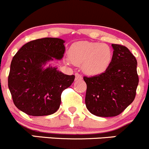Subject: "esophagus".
<instances>
[{"label": "esophagus", "mask_w": 149, "mask_h": 149, "mask_svg": "<svg viewBox=\"0 0 149 149\" xmlns=\"http://www.w3.org/2000/svg\"><path fill=\"white\" fill-rule=\"evenodd\" d=\"M75 76H76V81H78V80H81L83 79L82 76L78 73H76V74H75Z\"/></svg>", "instance_id": "esophagus-1"}]
</instances>
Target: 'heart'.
Returning a JSON list of instances; mask_svg holds the SVG:
<instances>
[{"label": "heart", "instance_id": "b5f03b06", "mask_svg": "<svg viewBox=\"0 0 149 149\" xmlns=\"http://www.w3.org/2000/svg\"><path fill=\"white\" fill-rule=\"evenodd\" d=\"M70 58L88 74H98L104 71L111 61L112 52L110 47L99 43L79 41L70 48Z\"/></svg>", "mask_w": 149, "mask_h": 149}]
</instances>
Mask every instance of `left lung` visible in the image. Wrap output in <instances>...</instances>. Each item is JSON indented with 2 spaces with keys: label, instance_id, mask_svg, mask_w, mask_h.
<instances>
[{
  "label": "left lung",
  "instance_id": "obj_1",
  "mask_svg": "<svg viewBox=\"0 0 149 149\" xmlns=\"http://www.w3.org/2000/svg\"><path fill=\"white\" fill-rule=\"evenodd\" d=\"M111 46L113 54L106 70L91 77L84 76L87 85L86 108L97 116L121 113L134 101L139 84L135 56L123 45Z\"/></svg>",
  "mask_w": 149,
  "mask_h": 149
}]
</instances>
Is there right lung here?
Segmentation results:
<instances>
[{"label": "right lung", "mask_w": 149, "mask_h": 149, "mask_svg": "<svg viewBox=\"0 0 149 149\" xmlns=\"http://www.w3.org/2000/svg\"><path fill=\"white\" fill-rule=\"evenodd\" d=\"M63 43V40L57 38L36 39L23 45L13 56L8 85L14 104L21 111L41 116L59 109L62 92L71 85L75 76L42 65L54 58H62Z\"/></svg>", "instance_id": "add662e5"}]
</instances>
